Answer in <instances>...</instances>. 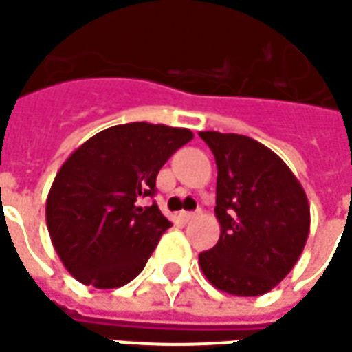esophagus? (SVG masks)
<instances>
[{
    "mask_svg": "<svg viewBox=\"0 0 352 352\" xmlns=\"http://www.w3.org/2000/svg\"><path fill=\"white\" fill-rule=\"evenodd\" d=\"M198 214H200V210H196V212H181V214H179V217H181L183 221H190V219H195Z\"/></svg>",
    "mask_w": 352,
    "mask_h": 352,
    "instance_id": "obj_1",
    "label": "esophagus"
}]
</instances>
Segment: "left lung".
Wrapping results in <instances>:
<instances>
[{
  "mask_svg": "<svg viewBox=\"0 0 352 352\" xmlns=\"http://www.w3.org/2000/svg\"><path fill=\"white\" fill-rule=\"evenodd\" d=\"M200 138L216 157L221 235L198 264L223 293L264 295L285 279L307 245V192L285 162L254 138L217 131Z\"/></svg>",
  "mask_w": 352,
  "mask_h": 352,
  "instance_id": "1",
  "label": "left lung"
}]
</instances>
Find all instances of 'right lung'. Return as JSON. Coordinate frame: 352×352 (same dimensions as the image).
<instances>
[{
	"instance_id": "right-lung-1",
	"label": "right lung",
	"mask_w": 352,
	"mask_h": 352,
	"mask_svg": "<svg viewBox=\"0 0 352 352\" xmlns=\"http://www.w3.org/2000/svg\"><path fill=\"white\" fill-rule=\"evenodd\" d=\"M192 136L179 126L126 123L88 138L67 157L45 200V223L76 281L117 289L144 270L171 221L156 202H140L154 196L160 169Z\"/></svg>"
}]
</instances>
